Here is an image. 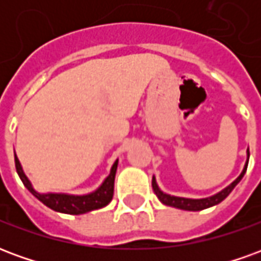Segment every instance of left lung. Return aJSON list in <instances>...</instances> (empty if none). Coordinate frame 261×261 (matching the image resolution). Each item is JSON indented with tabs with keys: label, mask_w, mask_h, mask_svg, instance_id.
<instances>
[{
	"label": "left lung",
	"mask_w": 261,
	"mask_h": 261,
	"mask_svg": "<svg viewBox=\"0 0 261 261\" xmlns=\"http://www.w3.org/2000/svg\"><path fill=\"white\" fill-rule=\"evenodd\" d=\"M247 158H246V164L243 166V170H242V173L238 177H236L235 180L230 183L229 186H226L225 189H222L221 192H218L217 194H213V196L210 197H204V198H187V197H177V196H172V194H168V193L162 192L161 189H159L158 183H156V179H155V176H152V189L156 197L159 198V201L165 204V205H169V207H175L179 208V210H185V211H201V210H205V208L214 207V205H217L221 201H224L226 197L229 196V193L235 189V186L242 180V177L245 176L247 169V164H249V156H250V153H249V148H247Z\"/></svg>",
	"instance_id": "1"
}]
</instances>
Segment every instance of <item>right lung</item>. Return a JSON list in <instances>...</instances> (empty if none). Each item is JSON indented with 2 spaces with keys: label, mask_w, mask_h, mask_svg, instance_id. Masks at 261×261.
<instances>
[{
  "label": "right lung",
  "mask_w": 261,
  "mask_h": 261,
  "mask_svg": "<svg viewBox=\"0 0 261 261\" xmlns=\"http://www.w3.org/2000/svg\"><path fill=\"white\" fill-rule=\"evenodd\" d=\"M117 165H119V159H116V162L110 169L109 176L103 180L100 186L97 187L96 190L88 193V194H68V193H40L35 190V187L32 186L31 180L28 179L25 172L22 169L19 159L15 153V166H16V172L19 175L20 180L25 185V187L29 192L36 197L37 200L51 208L57 213L63 214H71V215H81V214H86L93 210H99L108 205L109 202L112 201L114 192V176H116V170H117Z\"/></svg>",
  "instance_id": "add662e5"
}]
</instances>
